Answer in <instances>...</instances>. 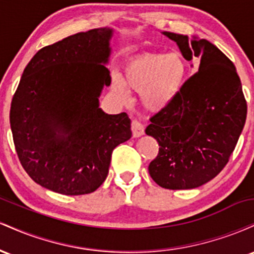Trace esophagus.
Instances as JSON below:
<instances>
[{
  "label": "esophagus",
  "instance_id": "obj_1",
  "mask_svg": "<svg viewBox=\"0 0 254 254\" xmlns=\"http://www.w3.org/2000/svg\"><path fill=\"white\" fill-rule=\"evenodd\" d=\"M131 131H132L133 137L142 136L144 133L143 124H142L139 121H137V119H133V121L131 122Z\"/></svg>",
  "mask_w": 254,
  "mask_h": 254
}]
</instances>
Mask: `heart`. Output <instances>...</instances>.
Wrapping results in <instances>:
<instances>
[{"instance_id":"obj_1","label":"heart","mask_w":254,"mask_h":254,"mask_svg":"<svg viewBox=\"0 0 254 254\" xmlns=\"http://www.w3.org/2000/svg\"><path fill=\"white\" fill-rule=\"evenodd\" d=\"M186 77L188 64L180 54L147 52L125 64L123 77L113 78V88L124 100L129 99V90L141 93L144 107L160 111L182 92Z\"/></svg>"}]
</instances>
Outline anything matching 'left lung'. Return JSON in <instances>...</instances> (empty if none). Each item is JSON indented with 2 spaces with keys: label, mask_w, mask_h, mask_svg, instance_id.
<instances>
[{
  "label": "left lung",
  "mask_w": 254,
  "mask_h": 254,
  "mask_svg": "<svg viewBox=\"0 0 254 254\" xmlns=\"http://www.w3.org/2000/svg\"><path fill=\"white\" fill-rule=\"evenodd\" d=\"M164 34L186 60L196 57L199 68L178 97L150 118L145 132L160 148L148 170L161 188L188 190L210 182L228 164L246 122L247 103L234 64L214 44Z\"/></svg>",
  "instance_id": "8db88e82"
}]
</instances>
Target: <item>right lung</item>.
Wrapping results in <instances>:
<instances>
[{
  "label": "right lung",
  "instance_id": "add662e5",
  "mask_svg": "<svg viewBox=\"0 0 254 254\" xmlns=\"http://www.w3.org/2000/svg\"><path fill=\"white\" fill-rule=\"evenodd\" d=\"M112 30L72 34L40 49L26 65L10 106V127L24 170L49 190L77 196L109 174L112 151L131 137L125 112L107 115L99 95L110 86Z\"/></svg>",
  "mask_w": 254,
  "mask_h": 254
}]
</instances>
